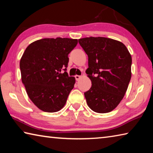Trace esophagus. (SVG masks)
I'll list each match as a JSON object with an SVG mask.
<instances>
[{"label": "esophagus", "instance_id": "34e87169", "mask_svg": "<svg viewBox=\"0 0 153 153\" xmlns=\"http://www.w3.org/2000/svg\"><path fill=\"white\" fill-rule=\"evenodd\" d=\"M75 77H76V79L77 80V81H78V80H79L80 79L82 78V76H77H77H75Z\"/></svg>", "mask_w": 153, "mask_h": 153}]
</instances>
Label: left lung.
<instances>
[{"instance_id":"left-lung-1","label":"left lung","mask_w":153,"mask_h":153,"mask_svg":"<svg viewBox=\"0 0 153 153\" xmlns=\"http://www.w3.org/2000/svg\"><path fill=\"white\" fill-rule=\"evenodd\" d=\"M88 56L86 74L92 86L84 93L88 107L106 113L117 107L125 95L131 76V56L122 42L105 37L78 40Z\"/></svg>"}]
</instances>
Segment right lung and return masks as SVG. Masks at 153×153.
Listing matches in <instances>:
<instances>
[{"label":"right lung","mask_w":153,"mask_h":153,"mask_svg":"<svg viewBox=\"0 0 153 153\" xmlns=\"http://www.w3.org/2000/svg\"><path fill=\"white\" fill-rule=\"evenodd\" d=\"M77 39L43 38L31 43L20 60L22 80L28 97L39 109L57 112L63 108L76 83L66 70L68 55Z\"/></svg>","instance_id":"obj_1"}]
</instances>
